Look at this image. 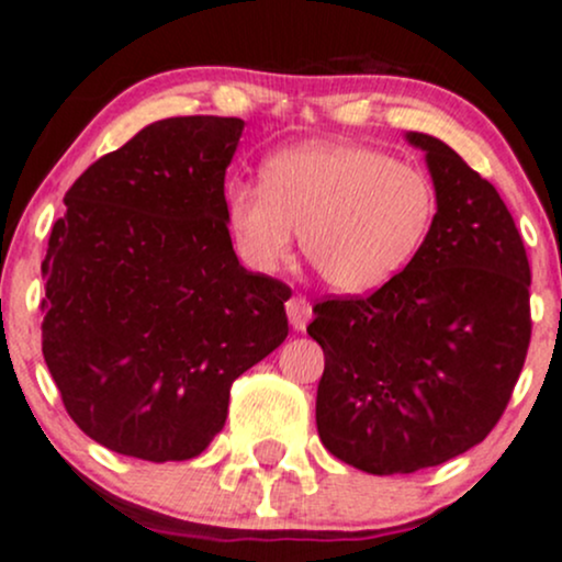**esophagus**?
Here are the masks:
<instances>
[{"label":"esophagus","instance_id":"obj_1","mask_svg":"<svg viewBox=\"0 0 562 562\" xmlns=\"http://www.w3.org/2000/svg\"><path fill=\"white\" fill-rule=\"evenodd\" d=\"M311 315H313V307L305 297H292L286 302V318H289V324H292L294 331H305Z\"/></svg>","mask_w":562,"mask_h":562}]
</instances>
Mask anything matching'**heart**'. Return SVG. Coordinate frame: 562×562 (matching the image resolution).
<instances>
[{"label": "heart", "mask_w": 562, "mask_h": 562, "mask_svg": "<svg viewBox=\"0 0 562 562\" xmlns=\"http://www.w3.org/2000/svg\"><path fill=\"white\" fill-rule=\"evenodd\" d=\"M435 217L432 182L419 167L348 140L281 150L262 188L233 186L225 223L255 273L289 262L294 238L324 283L339 294L380 289L417 255Z\"/></svg>", "instance_id": "heart-1"}]
</instances>
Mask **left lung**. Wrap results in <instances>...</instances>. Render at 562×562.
I'll list each match as a JSON object with an SVG mask.
<instances>
[{
  "label": "left lung",
  "mask_w": 562,
  "mask_h": 562,
  "mask_svg": "<svg viewBox=\"0 0 562 562\" xmlns=\"http://www.w3.org/2000/svg\"><path fill=\"white\" fill-rule=\"evenodd\" d=\"M406 140L430 169V233L371 297L321 302L307 326L326 358L321 440L369 475L435 468L481 443L531 339V268L496 188L438 137Z\"/></svg>",
  "instance_id": "1"
}]
</instances>
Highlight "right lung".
<instances>
[{
    "mask_svg": "<svg viewBox=\"0 0 562 562\" xmlns=\"http://www.w3.org/2000/svg\"><path fill=\"white\" fill-rule=\"evenodd\" d=\"M241 119L148 124L68 188L49 233L42 352L92 440L145 462L196 457L231 384L286 339L289 286L238 262L225 169Z\"/></svg>",
    "mask_w": 562,
    "mask_h": 562,
    "instance_id": "right-lung-1",
    "label": "right lung"
}]
</instances>
